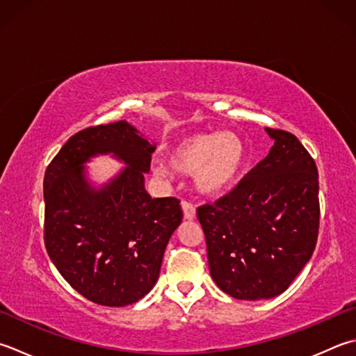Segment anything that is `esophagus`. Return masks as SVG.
<instances>
[{"instance_id": "34e87169", "label": "esophagus", "mask_w": 356, "mask_h": 356, "mask_svg": "<svg viewBox=\"0 0 356 356\" xmlns=\"http://www.w3.org/2000/svg\"><path fill=\"white\" fill-rule=\"evenodd\" d=\"M182 210H184V218L186 220H193L196 218V208H194L190 202H182Z\"/></svg>"}]
</instances>
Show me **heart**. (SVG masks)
Here are the masks:
<instances>
[{
  "label": "heart",
  "mask_w": 356,
  "mask_h": 356,
  "mask_svg": "<svg viewBox=\"0 0 356 356\" xmlns=\"http://www.w3.org/2000/svg\"><path fill=\"white\" fill-rule=\"evenodd\" d=\"M245 159V143L234 132H199L174 146L168 163L174 171L186 176L194 174V185L200 194L219 196L239 179ZM154 172L168 176L170 168L157 163Z\"/></svg>",
  "instance_id": "b5f03b06"
}]
</instances>
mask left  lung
<instances>
[{
    "mask_svg": "<svg viewBox=\"0 0 356 356\" xmlns=\"http://www.w3.org/2000/svg\"><path fill=\"white\" fill-rule=\"evenodd\" d=\"M268 156L227 196L197 208L210 273L245 301L284 293L316 247L319 182L315 160L287 131L266 128Z\"/></svg>",
    "mask_w": 356,
    "mask_h": 356,
    "instance_id": "8db88e82",
    "label": "left lung"
}]
</instances>
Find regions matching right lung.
Returning <instances> with one entry per match:
<instances>
[{
    "label": "right lung",
    "instance_id": "1",
    "mask_svg": "<svg viewBox=\"0 0 356 356\" xmlns=\"http://www.w3.org/2000/svg\"><path fill=\"white\" fill-rule=\"evenodd\" d=\"M156 143L120 120L76 132L44 174V243L61 276L89 301L123 307L157 282L165 248L182 222L174 197L145 190ZM111 155L127 167L100 187L86 163Z\"/></svg>",
    "mask_w": 356,
    "mask_h": 356
}]
</instances>
